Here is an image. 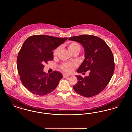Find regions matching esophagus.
<instances>
[{
    "instance_id": "esophagus-1",
    "label": "esophagus",
    "mask_w": 132,
    "mask_h": 132,
    "mask_svg": "<svg viewBox=\"0 0 132 132\" xmlns=\"http://www.w3.org/2000/svg\"><path fill=\"white\" fill-rule=\"evenodd\" d=\"M69 76H70V75H69V74H64L63 75V77L64 78H66V77H69Z\"/></svg>"
}]
</instances>
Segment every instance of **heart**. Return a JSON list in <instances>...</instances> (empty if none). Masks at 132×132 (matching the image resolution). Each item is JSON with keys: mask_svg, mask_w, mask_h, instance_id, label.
Masks as SVG:
<instances>
[{"mask_svg": "<svg viewBox=\"0 0 132 132\" xmlns=\"http://www.w3.org/2000/svg\"><path fill=\"white\" fill-rule=\"evenodd\" d=\"M68 50L71 52V53L78 51L80 52L81 50V46L80 44L76 42H72L71 43L68 44ZM60 49V47H57L55 50L54 51V55H56L57 54L59 50ZM76 66V64L75 63H65L61 65V69L64 70L65 72H71L73 71L75 67Z\"/></svg>", "mask_w": 132, "mask_h": 132, "instance_id": "1", "label": "heart"}]
</instances>
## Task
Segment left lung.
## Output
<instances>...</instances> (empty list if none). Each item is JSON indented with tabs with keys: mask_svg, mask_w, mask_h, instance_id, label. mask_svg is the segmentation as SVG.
I'll return each mask as SVG.
<instances>
[{
	"mask_svg": "<svg viewBox=\"0 0 132 132\" xmlns=\"http://www.w3.org/2000/svg\"><path fill=\"white\" fill-rule=\"evenodd\" d=\"M68 39L80 43L85 49V58L77 72L81 73L89 70V75L85 78L76 76L78 82L73 86L74 90L87 97L98 94L113 75L115 65L111 50L103 40L94 36L82 35Z\"/></svg>",
	"mask_w": 132,
	"mask_h": 132,
	"instance_id": "left-lung-1",
	"label": "left lung"
}]
</instances>
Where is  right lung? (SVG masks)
I'll return each mask as SVG.
<instances>
[{
	"label": "right lung",
	"instance_id": "1",
	"mask_svg": "<svg viewBox=\"0 0 132 132\" xmlns=\"http://www.w3.org/2000/svg\"><path fill=\"white\" fill-rule=\"evenodd\" d=\"M67 38L35 35L28 38L22 45L17 59L20 80L33 94L44 95L54 90L63 78L62 74L53 71L44 72V64L53 59L52 50L62 44Z\"/></svg>",
	"mask_w": 132,
	"mask_h": 132
}]
</instances>
